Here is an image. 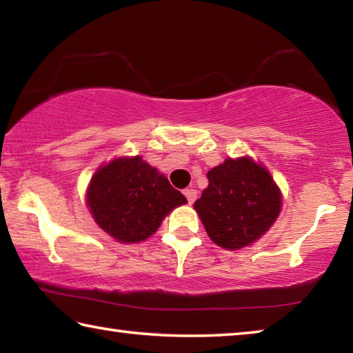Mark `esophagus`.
<instances>
[{"mask_svg":"<svg viewBox=\"0 0 353 353\" xmlns=\"http://www.w3.org/2000/svg\"><path fill=\"white\" fill-rule=\"evenodd\" d=\"M183 194H185V198H187L188 204H193V202H194L196 199H198V191H196L194 188L183 190Z\"/></svg>","mask_w":353,"mask_h":353,"instance_id":"esophagus-1","label":"esophagus"}]
</instances>
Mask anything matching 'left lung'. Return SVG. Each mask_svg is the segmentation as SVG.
<instances>
[{
  "label": "left lung",
  "mask_w": 353,
  "mask_h": 353,
  "mask_svg": "<svg viewBox=\"0 0 353 353\" xmlns=\"http://www.w3.org/2000/svg\"><path fill=\"white\" fill-rule=\"evenodd\" d=\"M207 179L194 210L213 243L236 250L270 230L280 213L282 193L265 166L250 157L225 159Z\"/></svg>",
  "instance_id": "obj_1"
}]
</instances>
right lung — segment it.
Returning <instances> with one entry per match:
<instances>
[{"label":"right lung","instance_id":"1","mask_svg":"<svg viewBox=\"0 0 353 353\" xmlns=\"http://www.w3.org/2000/svg\"><path fill=\"white\" fill-rule=\"evenodd\" d=\"M185 196L140 155L101 165L87 190V205L101 229L119 243H139L155 234Z\"/></svg>","mask_w":353,"mask_h":353}]
</instances>
